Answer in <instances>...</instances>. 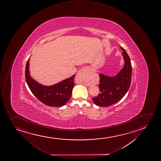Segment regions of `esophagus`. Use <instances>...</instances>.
I'll return each mask as SVG.
<instances>
[{
  "label": "esophagus",
  "mask_w": 161,
  "mask_h": 161,
  "mask_svg": "<svg viewBox=\"0 0 161 161\" xmlns=\"http://www.w3.org/2000/svg\"><path fill=\"white\" fill-rule=\"evenodd\" d=\"M92 72V69L88 67H83L82 69L79 71L78 75L80 76L83 78H87L90 75V73Z\"/></svg>",
  "instance_id": "obj_1"
}]
</instances>
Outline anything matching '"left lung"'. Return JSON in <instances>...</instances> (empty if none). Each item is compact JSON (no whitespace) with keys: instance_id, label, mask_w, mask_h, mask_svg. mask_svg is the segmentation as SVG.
<instances>
[{"instance_id":"left-lung-1","label":"left lung","mask_w":161,"mask_h":161,"mask_svg":"<svg viewBox=\"0 0 161 161\" xmlns=\"http://www.w3.org/2000/svg\"><path fill=\"white\" fill-rule=\"evenodd\" d=\"M123 50L122 55L125 63L123 69L114 77H108L100 74L99 88L100 93L92 98L95 104L101 107H107L117 103L122 99L130 87L131 80L132 67L130 59L126 51Z\"/></svg>"}]
</instances>
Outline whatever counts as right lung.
<instances>
[{
  "label": "right lung",
  "mask_w": 161,
  "mask_h": 161,
  "mask_svg": "<svg viewBox=\"0 0 161 161\" xmlns=\"http://www.w3.org/2000/svg\"><path fill=\"white\" fill-rule=\"evenodd\" d=\"M29 61L26 64L25 78L33 94L45 105L53 107L64 106L70 99L72 92L75 75L53 86H43L31 77L29 73Z\"/></svg>",
  "instance_id": "add662e5"
}]
</instances>
